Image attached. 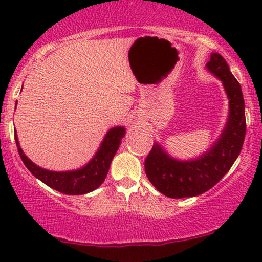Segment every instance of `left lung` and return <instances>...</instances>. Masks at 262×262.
I'll return each instance as SVG.
<instances>
[{"label": "left lung", "mask_w": 262, "mask_h": 262, "mask_svg": "<svg viewBox=\"0 0 262 262\" xmlns=\"http://www.w3.org/2000/svg\"><path fill=\"white\" fill-rule=\"evenodd\" d=\"M206 69L222 82L229 100V113L221 135L195 159L171 156L155 142L145 160V173L157 191L169 198H188L212 188L241 152L246 136L245 100L241 85L220 53H211Z\"/></svg>", "instance_id": "obj_1"}]
</instances>
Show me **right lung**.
<instances>
[{
  "instance_id": "obj_1",
  "label": "right lung",
  "mask_w": 262,
  "mask_h": 262,
  "mask_svg": "<svg viewBox=\"0 0 262 262\" xmlns=\"http://www.w3.org/2000/svg\"><path fill=\"white\" fill-rule=\"evenodd\" d=\"M125 134H126L125 126H114L110 128L94 156L84 166L77 168V169L63 171L49 170L37 166L33 161H31L25 155L24 150L21 149L16 130L14 132V136H15L16 146L21 160L35 178L44 182L45 185H48L49 187L64 193V194L78 195L93 192L105 181L111 162H112L114 155L119 149L121 139H123Z\"/></svg>"
}]
</instances>
